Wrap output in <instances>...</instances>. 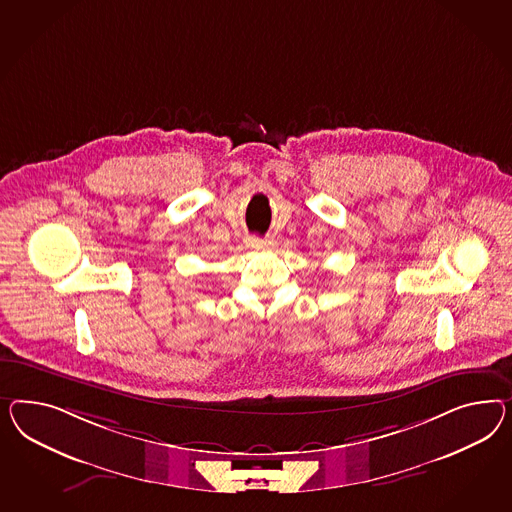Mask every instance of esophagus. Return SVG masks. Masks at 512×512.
Returning <instances> with one entry per match:
<instances>
[{
	"instance_id": "obj_1",
	"label": "esophagus",
	"mask_w": 512,
	"mask_h": 512,
	"mask_svg": "<svg viewBox=\"0 0 512 512\" xmlns=\"http://www.w3.org/2000/svg\"><path fill=\"white\" fill-rule=\"evenodd\" d=\"M249 246L253 249H268L274 246V242L268 240V238H257V236H255V238L249 240Z\"/></svg>"
}]
</instances>
